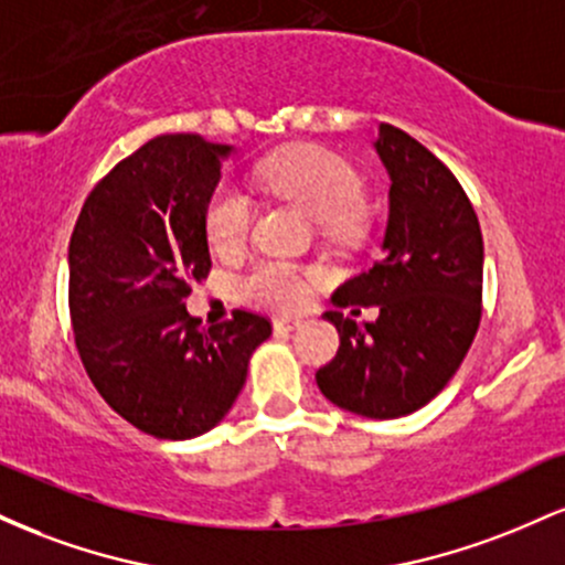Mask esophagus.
I'll list each match as a JSON object with an SVG mask.
<instances>
[{
	"label": "esophagus",
	"instance_id": "1",
	"mask_svg": "<svg viewBox=\"0 0 565 565\" xmlns=\"http://www.w3.org/2000/svg\"><path fill=\"white\" fill-rule=\"evenodd\" d=\"M300 323H302L300 319H276L274 329H276V334H287V332H295Z\"/></svg>",
	"mask_w": 565,
	"mask_h": 565
}]
</instances>
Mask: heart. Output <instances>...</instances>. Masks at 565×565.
Masks as SVG:
<instances>
[{"instance_id": "1", "label": "heart", "mask_w": 565, "mask_h": 565, "mask_svg": "<svg viewBox=\"0 0 565 565\" xmlns=\"http://www.w3.org/2000/svg\"><path fill=\"white\" fill-rule=\"evenodd\" d=\"M260 183L276 196L300 204L332 236H345L364 204L366 185L361 172L345 157L321 146H297L276 153L257 170ZM255 223V201L238 185L220 183L204 210L206 242L220 255L238 252ZM316 270L287 260H257L236 278L238 300L252 308H302L310 295Z\"/></svg>"}]
</instances>
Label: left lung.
<instances>
[{
  "label": "left lung",
  "mask_w": 565,
  "mask_h": 565,
  "mask_svg": "<svg viewBox=\"0 0 565 565\" xmlns=\"http://www.w3.org/2000/svg\"><path fill=\"white\" fill-rule=\"evenodd\" d=\"M391 174L382 257L334 291L340 308L380 303L359 324L327 310L340 350L316 372L332 404L372 419L417 412L444 391L476 340L483 313V236L468 193L419 140L380 125L374 142Z\"/></svg>",
  "instance_id": "obj_1"
}]
</instances>
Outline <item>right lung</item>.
<instances>
[{
	"label": "right lung",
	"mask_w": 565,
	"mask_h": 565,
	"mask_svg": "<svg viewBox=\"0 0 565 565\" xmlns=\"http://www.w3.org/2000/svg\"><path fill=\"white\" fill-rule=\"evenodd\" d=\"M231 146L159 135L97 183L68 244V310L95 391L129 425L185 440L212 430L242 393L270 321L233 310L199 327L185 297L210 276L204 210Z\"/></svg>",
	"instance_id": "add662e5"
}]
</instances>
